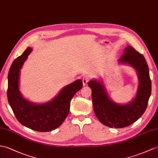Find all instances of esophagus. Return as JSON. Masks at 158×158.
Wrapping results in <instances>:
<instances>
[{
	"label": "esophagus",
	"instance_id": "obj_1",
	"mask_svg": "<svg viewBox=\"0 0 158 158\" xmlns=\"http://www.w3.org/2000/svg\"><path fill=\"white\" fill-rule=\"evenodd\" d=\"M90 79H91V76H90V75H84V76L83 77V79H82L83 85H87V83H88V81H89Z\"/></svg>",
	"mask_w": 158,
	"mask_h": 158
}]
</instances>
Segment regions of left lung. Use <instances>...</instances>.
<instances>
[{"label": "left lung", "mask_w": 158, "mask_h": 158, "mask_svg": "<svg viewBox=\"0 0 158 158\" xmlns=\"http://www.w3.org/2000/svg\"><path fill=\"white\" fill-rule=\"evenodd\" d=\"M119 61L131 65L137 71L139 85L133 101L126 105L116 104L110 100L100 82L90 81L88 83L92 91L93 106L97 118L104 125L117 129L129 126L140 118L145 111L152 92L148 65L141 54L129 46Z\"/></svg>", "instance_id": "obj_1"}]
</instances>
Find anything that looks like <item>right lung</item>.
I'll return each instance as SVG.
<instances>
[{
    "instance_id": "right-lung-1",
    "label": "right lung",
    "mask_w": 158,
    "mask_h": 158,
    "mask_svg": "<svg viewBox=\"0 0 158 158\" xmlns=\"http://www.w3.org/2000/svg\"><path fill=\"white\" fill-rule=\"evenodd\" d=\"M31 50L30 48H27L10 66L7 98L15 115L21 124L36 131L48 132L60 126L67 118L71 99L81 89L83 82L79 79L69 84L52 101L46 104L38 105L25 100L19 90V72Z\"/></svg>"
}]
</instances>
